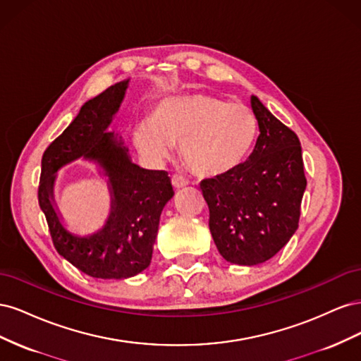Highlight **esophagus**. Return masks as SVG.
<instances>
[{
  "label": "esophagus",
  "mask_w": 361,
  "mask_h": 361,
  "mask_svg": "<svg viewBox=\"0 0 361 361\" xmlns=\"http://www.w3.org/2000/svg\"><path fill=\"white\" fill-rule=\"evenodd\" d=\"M171 183H173L174 188H182V187H185V185H188V180L182 178V176H179V174H173Z\"/></svg>",
  "instance_id": "1"
}]
</instances>
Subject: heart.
Segmentation results:
<instances>
[{
    "label": "heart",
    "mask_w": 361,
    "mask_h": 361,
    "mask_svg": "<svg viewBox=\"0 0 361 361\" xmlns=\"http://www.w3.org/2000/svg\"><path fill=\"white\" fill-rule=\"evenodd\" d=\"M256 135L257 120L247 105L207 93L170 97L155 118L143 120L134 130L135 145L146 158H166L173 145H179L188 169L204 179L236 171L251 154Z\"/></svg>",
    "instance_id": "heart-1"
}]
</instances>
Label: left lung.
<instances>
[{"mask_svg":"<svg viewBox=\"0 0 361 361\" xmlns=\"http://www.w3.org/2000/svg\"><path fill=\"white\" fill-rule=\"evenodd\" d=\"M251 108L260 134L253 154L232 174L202 182L209 228L231 264H264L298 228L307 185L297 134L269 113L256 96Z\"/></svg>","mask_w":361,"mask_h":361,"instance_id":"left-lung-1","label":"left lung"}]
</instances>
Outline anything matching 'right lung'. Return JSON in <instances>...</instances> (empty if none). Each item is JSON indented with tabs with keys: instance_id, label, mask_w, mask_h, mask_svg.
Masks as SVG:
<instances>
[{
	"instance_id": "right-lung-1",
	"label": "right lung",
	"mask_w": 361,
	"mask_h": 361,
	"mask_svg": "<svg viewBox=\"0 0 361 361\" xmlns=\"http://www.w3.org/2000/svg\"><path fill=\"white\" fill-rule=\"evenodd\" d=\"M126 87L128 81L117 82L85 102L42 157L37 199L47 216L52 244L59 255L94 279H128L150 265L161 212L174 194L167 171L138 167L129 159L122 141L105 130L118 110ZM81 156L104 169L114 194L112 214L106 227L87 238L71 235L51 206L53 173Z\"/></svg>"
}]
</instances>
